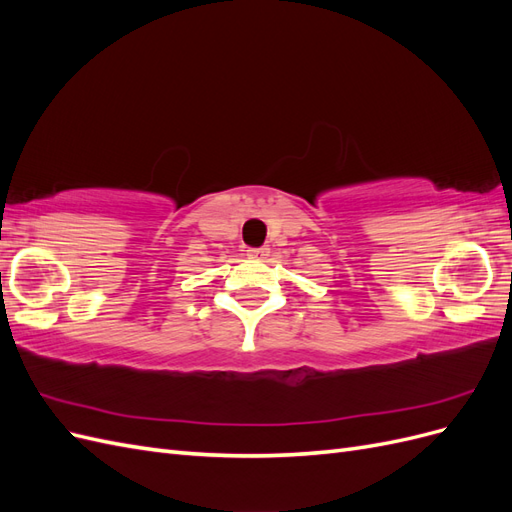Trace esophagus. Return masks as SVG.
<instances>
[{"label": "esophagus", "instance_id": "34e87169", "mask_svg": "<svg viewBox=\"0 0 512 512\" xmlns=\"http://www.w3.org/2000/svg\"><path fill=\"white\" fill-rule=\"evenodd\" d=\"M245 256L250 258V260H254V262H258V260H265L269 256V252L265 250V247H262V250H247Z\"/></svg>", "mask_w": 512, "mask_h": 512}]
</instances>
